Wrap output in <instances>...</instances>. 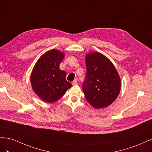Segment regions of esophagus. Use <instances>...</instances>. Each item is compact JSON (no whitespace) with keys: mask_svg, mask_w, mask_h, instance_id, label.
<instances>
[{"mask_svg":"<svg viewBox=\"0 0 152 152\" xmlns=\"http://www.w3.org/2000/svg\"><path fill=\"white\" fill-rule=\"evenodd\" d=\"M77 84V80H76V79H75V80H74V81L72 82V85L73 86L76 85Z\"/></svg>","mask_w":152,"mask_h":152,"instance_id":"34e87169","label":"esophagus"}]
</instances>
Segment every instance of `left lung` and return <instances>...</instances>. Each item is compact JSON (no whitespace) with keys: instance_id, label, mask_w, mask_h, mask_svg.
I'll use <instances>...</instances> for the list:
<instances>
[{"instance_id":"left-lung-1","label":"left lung","mask_w":152,"mask_h":152,"mask_svg":"<svg viewBox=\"0 0 152 152\" xmlns=\"http://www.w3.org/2000/svg\"><path fill=\"white\" fill-rule=\"evenodd\" d=\"M86 74L83 91L95 109L106 107L118 97L121 81L114 65L106 56L94 52L86 55Z\"/></svg>"}]
</instances>
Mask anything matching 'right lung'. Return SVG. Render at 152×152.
<instances>
[{"mask_svg":"<svg viewBox=\"0 0 152 152\" xmlns=\"http://www.w3.org/2000/svg\"><path fill=\"white\" fill-rule=\"evenodd\" d=\"M64 53L53 49L46 51L39 58L30 76L34 92L44 102L52 103L59 100L71 87L66 80V72L60 70L59 65Z\"/></svg>","mask_w":152,"mask_h":152,"instance_id":"add662e5","label":"right lung"}]
</instances>
